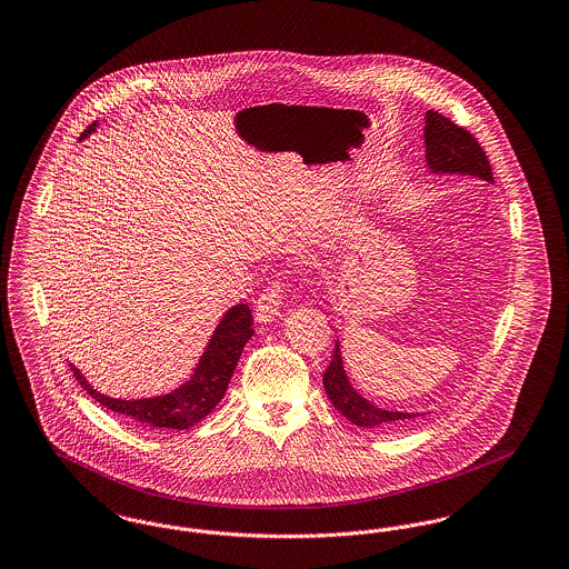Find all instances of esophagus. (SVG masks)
I'll list each match as a JSON object with an SVG mask.
<instances>
[{
    "instance_id": "obj_1",
    "label": "esophagus",
    "mask_w": 569,
    "mask_h": 569,
    "mask_svg": "<svg viewBox=\"0 0 569 569\" xmlns=\"http://www.w3.org/2000/svg\"><path fill=\"white\" fill-rule=\"evenodd\" d=\"M281 298H283V288L281 286H272L269 290H264V295L256 305V320L260 325H271L279 316L281 309Z\"/></svg>"
}]
</instances>
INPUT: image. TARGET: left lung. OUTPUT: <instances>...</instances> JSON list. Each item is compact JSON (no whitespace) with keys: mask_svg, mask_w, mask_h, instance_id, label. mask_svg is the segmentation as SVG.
Segmentation results:
<instances>
[{"mask_svg":"<svg viewBox=\"0 0 569 569\" xmlns=\"http://www.w3.org/2000/svg\"><path fill=\"white\" fill-rule=\"evenodd\" d=\"M425 158L431 174H460L492 183L490 163L478 140L435 110L425 112ZM322 383L330 403L360 429L392 431L406 427L407 422H411L418 416H425V411L383 409L369 401L367 397H362L346 373L339 341L335 346V353L326 369Z\"/></svg>","mask_w":569,"mask_h":569,"instance_id":"left-lung-1","label":"left lung"}]
</instances>
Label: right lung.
I'll use <instances>...</instances> for the list:
<instances>
[{
  "label": "right lung",
  "instance_id": "1",
  "mask_svg": "<svg viewBox=\"0 0 569 569\" xmlns=\"http://www.w3.org/2000/svg\"><path fill=\"white\" fill-rule=\"evenodd\" d=\"M98 123L100 121H93L82 132L81 140L93 134L98 130ZM251 325V311L244 302L230 307L216 326L204 352L191 371L190 379H186L179 388L158 397L114 399L104 392H98L72 362L70 371L81 383V388L87 390V395L110 411L132 418L144 427L183 431L204 420L223 399L230 378L237 369V362L243 353L244 343L253 335Z\"/></svg>",
  "mask_w": 569,
  "mask_h": 569
}]
</instances>
